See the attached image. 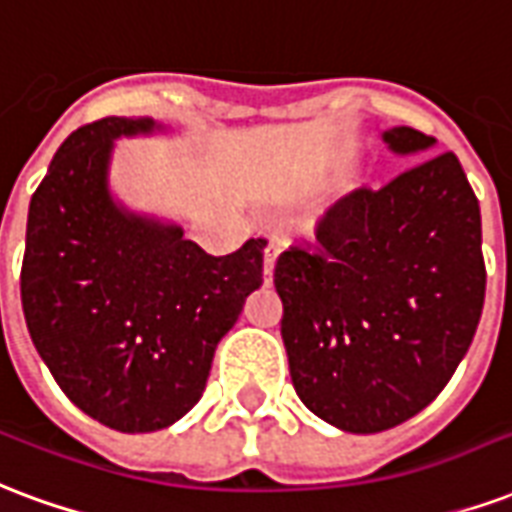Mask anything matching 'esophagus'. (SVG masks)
Listing matches in <instances>:
<instances>
[{"mask_svg":"<svg viewBox=\"0 0 512 512\" xmlns=\"http://www.w3.org/2000/svg\"><path fill=\"white\" fill-rule=\"evenodd\" d=\"M279 244L276 241H268L266 244V255H263V279H266V285H271V276H274V266H276V257H279Z\"/></svg>","mask_w":512,"mask_h":512,"instance_id":"1","label":"esophagus"}]
</instances>
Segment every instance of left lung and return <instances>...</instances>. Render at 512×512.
<instances>
[{
	"instance_id": "8db88e82",
	"label": "left lung",
	"mask_w": 512,
	"mask_h": 512,
	"mask_svg": "<svg viewBox=\"0 0 512 512\" xmlns=\"http://www.w3.org/2000/svg\"><path fill=\"white\" fill-rule=\"evenodd\" d=\"M391 151L423 157L382 189L325 211L317 244L279 255L290 377L306 407L350 434L393 429L437 399L478 331L486 298L480 206L453 151L393 127Z\"/></svg>"
}]
</instances>
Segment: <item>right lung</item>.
Here are the masks:
<instances>
[{
	"mask_svg": "<svg viewBox=\"0 0 512 512\" xmlns=\"http://www.w3.org/2000/svg\"><path fill=\"white\" fill-rule=\"evenodd\" d=\"M154 130L108 116L64 140L29 203L21 266L40 358L78 410L124 434L165 429L198 404L219 339L263 285L266 238L206 255L179 225L111 198L113 140Z\"/></svg>",
	"mask_w": 512,
	"mask_h": 512,
	"instance_id": "right-lung-1",
	"label": "right lung"
}]
</instances>
